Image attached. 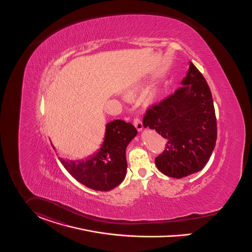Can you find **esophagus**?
I'll return each mask as SVG.
<instances>
[{
    "label": "esophagus",
    "mask_w": 252,
    "mask_h": 252,
    "mask_svg": "<svg viewBox=\"0 0 252 252\" xmlns=\"http://www.w3.org/2000/svg\"><path fill=\"white\" fill-rule=\"evenodd\" d=\"M134 127L136 128V130H137L138 132L142 131V129H143V124H142V122H141V119H140V118H134Z\"/></svg>",
    "instance_id": "esophagus-1"
}]
</instances>
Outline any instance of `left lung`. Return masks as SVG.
Returning <instances> with one entry per match:
<instances>
[{
    "instance_id": "1",
    "label": "left lung",
    "mask_w": 252,
    "mask_h": 252,
    "mask_svg": "<svg viewBox=\"0 0 252 252\" xmlns=\"http://www.w3.org/2000/svg\"><path fill=\"white\" fill-rule=\"evenodd\" d=\"M182 87L150 107L144 118L149 127L166 140L158 156V169L181 179L201 171L208 162L217 139V121L210 89L200 70L189 62Z\"/></svg>"
}]
</instances>
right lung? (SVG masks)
Instances as JSON below:
<instances>
[{
    "label": "right lung",
    "mask_w": 252,
    "mask_h": 252,
    "mask_svg": "<svg viewBox=\"0 0 252 252\" xmlns=\"http://www.w3.org/2000/svg\"><path fill=\"white\" fill-rule=\"evenodd\" d=\"M136 134L137 131L131 123L117 119L106 125L104 140L95 154L77 161L62 158L59 159L80 184L94 190L110 191L125 179L126 148Z\"/></svg>",
    "instance_id": "right-lung-1"
}]
</instances>
